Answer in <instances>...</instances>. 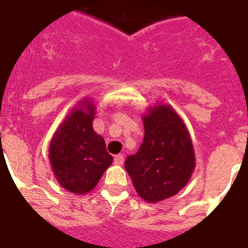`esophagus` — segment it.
Returning a JSON list of instances; mask_svg holds the SVG:
<instances>
[{
    "label": "esophagus",
    "mask_w": 248,
    "mask_h": 248,
    "mask_svg": "<svg viewBox=\"0 0 248 248\" xmlns=\"http://www.w3.org/2000/svg\"><path fill=\"white\" fill-rule=\"evenodd\" d=\"M114 164L118 166H122L124 164V156L122 154L115 155V157H114Z\"/></svg>",
    "instance_id": "esophagus-1"
}]
</instances>
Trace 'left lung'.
<instances>
[{
	"label": "left lung",
	"mask_w": 248,
	"mask_h": 248,
	"mask_svg": "<svg viewBox=\"0 0 248 248\" xmlns=\"http://www.w3.org/2000/svg\"><path fill=\"white\" fill-rule=\"evenodd\" d=\"M144 140L125 170L135 191L148 203L166 200L184 189L195 170L189 129L170 104L157 103L143 113Z\"/></svg>",
	"instance_id": "obj_1"
}]
</instances>
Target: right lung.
Here are the masks:
<instances>
[{"label":"right lung","instance_id":"1","mask_svg":"<svg viewBox=\"0 0 248 248\" xmlns=\"http://www.w3.org/2000/svg\"><path fill=\"white\" fill-rule=\"evenodd\" d=\"M95 111L92 98L80 99L50 139L48 157L52 171L59 185L72 194L91 192L113 163L104 139L93 129Z\"/></svg>","mask_w":248,"mask_h":248}]
</instances>
